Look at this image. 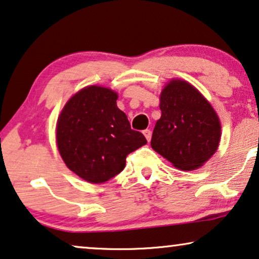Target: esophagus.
<instances>
[{
  "instance_id": "34e87169",
  "label": "esophagus",
  "mask_w": 259,
  "mask_h": 259,
  "mask_svg": "<svg viewBox=\"0 0 259 259\" xmlns=\"http://www.w3.org/2000/svg\"><path fill=\"white\" fill-rule=\"evenodd\" d=\"M143 133H144V136L146 137L147 141H150V140H151V137H152V132H151V131H150V130H145Z\"/></svg>"
}]
</instances>
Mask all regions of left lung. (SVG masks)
Listing matches in <instances>:
<instances>
[{
    "label": "left lung",
    "mask_w": 259,
    "mask_h": 259,
    "mask_svg": "<svg viewBox=\"0 0 259 259\" xmlns=\"http://www.w3.org/2000/svg\"><path fill=\"white\" fill-rule=\"evenodd\" d=\"M160 111L152 148L183 171L203 166L221 140V122L210 102L192 84L176 79L161 92Z\"/></svg>",
    "instance_id": "1"
}]
</instances>
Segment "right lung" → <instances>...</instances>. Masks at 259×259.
Here are the masks:
<instances>
[{
    "mask_svg": "<svg viewBox=\"0 0 259 259\" xmlns=\"http://www.w3.org/2000/svg\"><path fill=\"white\" fill-rule=\"evenodd\" d=\"M109 88L88 86L73 95L56 126V143L70 171L88 183L101 184L125 168L126 157L147 144L131 128Z\"/></svg>",
    "mask_w": 259,
    "mask_h": 259,
    "instance_id": "add662e5",
    "label": "right lung"
}]
</instances>
